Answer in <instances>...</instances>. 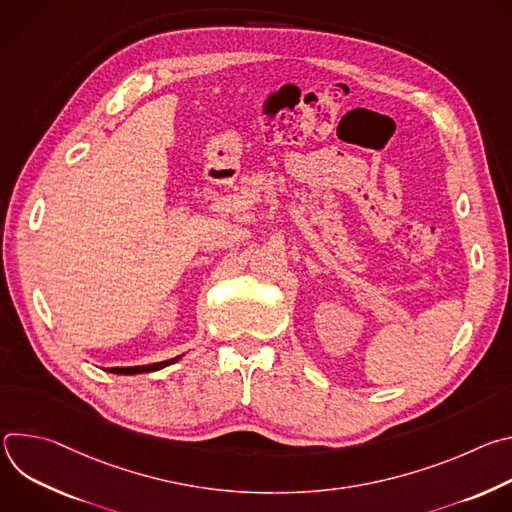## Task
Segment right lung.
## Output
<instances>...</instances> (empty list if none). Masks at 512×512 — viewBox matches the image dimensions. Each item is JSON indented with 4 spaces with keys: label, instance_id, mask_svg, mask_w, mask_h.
Returning <instances> with one entry per match:
<instances>
[{
    "label": "right lung",
    "instance_id": "obj_1",
    "mask_svg": "<svg viewBox=\"0 0 512 512\" xmlns=\"http://www.w3.org/2000/svg\"><path fill=\"white\" fill-rule=\"evenodd\" d=\"M180 356L172 358V360H164V362H154V364H145V367H115V369H107L109 373H115V375H137V373H152V371H160L164 367H168V364L176 362Z\"/></svg>",
    "mask_w": 512,
    "mask_h": 512
}]
</instances>
